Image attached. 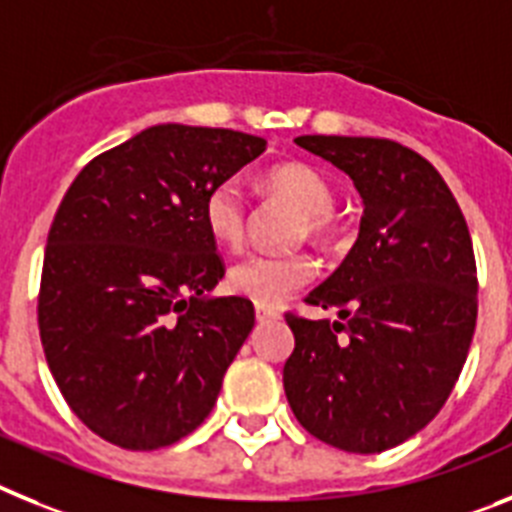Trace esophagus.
<instances>
[{
    "label": "esophagus",
    "mask_w": 512,
    "mask_h": 512,
    "mask_svg": "<svg viewBox=\"0 0 512 512\" xmlns=\"http://www.w3.org/2000/svg\"><path fill=\"white\" fill-rule=\"evenodd\" d=\"M255 317H257V322H270V319H278V311L270 309V306L257 304L255 306Z\"/></svg>",
    "instance_id": "esophagus-1"
}]
</instances>
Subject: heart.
<instances>
[{
	"label": "heart",
	"instance_id": "heart-1",
	"mask_svg": "<svg viewBox=\"0 0 512 512\" xmlns=\"http://www.w3.org/2000/svg\"><path fill=\"white\" fill-rule=\"evenodd\" d=\"M265 185L275 193L286 195L288 201L304 211L301 229L309 237L327 239L337 231V219L332 213L335 190L330 180L309 164L286 162L275 164L265 172ZM203 221L213 239L226 247H237L244 239L247 226V201H244L239 180H224L213 185L203 198ZM317 260L306 252H252L237 260L229 270V288L239 296L257 301L262 306H278L314 281Z\"/></svg>",
	"mask_w": 512,
	"mask_h": 512
}]
</instances>
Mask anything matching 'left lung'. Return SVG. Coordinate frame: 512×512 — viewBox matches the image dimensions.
<instances>
[{
    "mask_svg": "<svg viewBox=\"0 0 512 512\" xmlns=\"http://www.w3.org/2000/svg\"><path fill=\"white\" fill-rule=\"evenodd\" d=\"M363 198L353 250L306 296L340 322L288 314L283 389L314 438L381 453L446 404L477 327V265L459 203L428 159L389 139L299 136Z\"/></svg>",
    "mask_w": 512,
    "mask_h": 512,
    "instance_id": "1",
    "label": "left lung"
}]
</instances>
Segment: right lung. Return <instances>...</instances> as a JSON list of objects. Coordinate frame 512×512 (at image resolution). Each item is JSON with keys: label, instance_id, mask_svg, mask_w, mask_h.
<instances>
[{"label": "right lung", "instance_id": "1", "mask_svg": "<svg viewBox=\"0 0 512 512\" xmlns=\"http://www.w3.org/2000/svg\"><path fill=\"white\" fill-rule=\"evenodd\" d=\"M265 146L229 128L159 123L92 159L66 190L38 327L61 394L105 441L172 446L213 410L255 306L211 296L224 262L203 198Z\"/></svg>", "mask_w": 512, "mask_h": 512}]
</instances>
